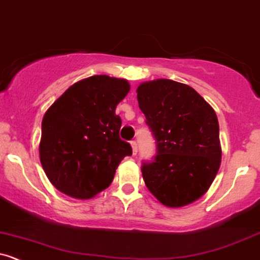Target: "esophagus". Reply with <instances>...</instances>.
<instances>
[{
	"instance_id": "obj_1",
	"label": "esophagus",
	"mask_w": 260,
	"mask_h": 260,
	"mask_svg": "<svg viewBox=\"0 0 260 260\" xmlns=\"http://www.w3.org/2000/svg\"><path fill=\"white\" fill-rule=\"evenodd\" d=\"M131 146H132V152H133V154H137V143H136V141H132L131 142Z\"/></svg>"
}]
</instances>
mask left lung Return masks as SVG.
<instances>
[{
    "label": "left lung",
    "instance_id": "left-lung-1",
    "mask_svg": "<svg viewBox=\"0 0 260 260\" xmlns=\"http://www.w3.org/2000/svg\"><path fill=\"white\" fill-rule=\"evenodd\" d=\"M137 100L157 143V155L143 162L149 192L178 208L201 198L219 169L222 149L217 114L192 87L171 80L144 82Z\"/></svg>",
    "mask_w": 260,
    "mask_h": 260
}]
</instances>
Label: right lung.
<instances>
[{"label":"right lung","mask_w":260,"mask_h":260,"mask_svg":"<svg viewBox=\"0 0 260 260\" xmlns=\"http://www.w3.org/2000/svg\"><path fill=\"white\" fill-rule=\"evenodd\" d=\"M121 78L92 76L72 84L45 113L40 159L59 192L88 199L109 187L117 167L132 154L119 138L116 107L129 92Z\"/></svg>","instance_id":"add662e5"}]
</instances>
